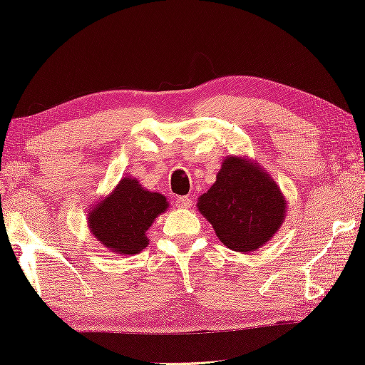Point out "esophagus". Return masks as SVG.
Returning a JSON list of instances; mask_svg holds the SVG:
<instances>
[{"label": "esophagus", "mask_w": 365, "mask_h": 365, "mask_svg": "<svg viewBox=\"0 0 365 365\" xmlns=\"http://www.w3.org/2000/svg\"><path fill=\"white\" fill-rule=\"evenodd\" d=\"M176 205L181 207V208H190L192 207V199L190 197H179V199H176Z\"/></svg>", "instance_id": "obj_1"}]
</instances>
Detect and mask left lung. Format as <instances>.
<instances>
[{"label": "left lung", "mask_w": 365, "mask_h": 365, "mask_svg": "<svg viewBox=\"0 0 365 365\" xmlns=\"http://www.w3.org/2000/svg\"><path fill=\"white\" fill-rule=\"evenodd\" d=\"M197 210L226 247L247 254L277 235L288 204L265 168L246 157L230 155L213 186L197 200Z\"/></svg>", "instance_id": "left-lung-1"}]
</instances>
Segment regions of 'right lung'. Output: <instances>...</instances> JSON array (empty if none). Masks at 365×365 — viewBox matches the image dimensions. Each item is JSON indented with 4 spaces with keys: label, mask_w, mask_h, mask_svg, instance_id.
Here are the masks:
<instances>
[{
    "label": "right lung",
    "mask_w": 365,
    "mask_h": 365,
    "mask_svg": "<svg viewBox=\"0 0 365 365\" xmlns=\"http://www.w3.org/2000/svg\"><path fill=\"white\" fill-rule=\"evenodd\" d=\"M168 207L163 194L142 187L133 176H124L108 195L88 208L87 225L110 252L129 257L147 247L148 228Z\"/></svg>",
    "instance_id": "obj_1"
}]
</instances>
